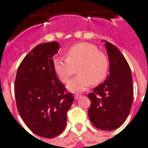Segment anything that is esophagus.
I'll list each match as a JSON object with an SVG mask.
<instances>
[{
    "label": "esophagus",
    "mask_w": 148,
    "mask_h": 148,
    "mask_svg": "<svg viewBox=\"0 0 148 148\" xmlns=\"http://www.w3.org/2000/svg\"><path fill=\"white\" fill-rule=\"evenodd\" d=\"M80 97H81V95H79V94H75V95H74V98H75V100L78 99Z\"/></svg>",
    "instance_id": "obj_1"
}]
</instances>
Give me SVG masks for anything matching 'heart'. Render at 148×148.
<instances>
[{
    "label": "heart",
    "mask_w": 148,
    "mask_h": 148,
    "mask_svg": "<svg viewBox=\"0 0 148 148\" xmlns=\"http://www.w3.org/2000/svg\"><path fill=\"white\" fill-rule=\"evenodd\" d=\"M66 58L56 57L53 69L64 83L69 81L75 68L78 75L68 82L66 88L73 92L87 90L91 83L99 84L104 79L109 68L108 57L89 43H79L66 51Z\"/></svg>",
    "instance_id": "obj_1"
}]
</instances>
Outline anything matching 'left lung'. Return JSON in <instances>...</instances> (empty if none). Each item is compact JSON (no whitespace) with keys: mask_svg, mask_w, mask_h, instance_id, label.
Instances as JSON below:
<instances>
[{"mask_svg":"<svg viewBox=\"0 0 148 148\" xmlns=\"http://www.w3.org/2000/svg\"><path fill=\"white\" fill-rule=\"evenodd\" d=\"M109 75L88 94L89 118L95 127L114 130L126 121L133 100V78L126 59L116 46L105 40Z\"/></svg>","mask_w":148,"mask_h":148,"instance_id":"left-lung-1","label":"left lung"}]
</instances>
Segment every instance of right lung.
<instances>
[{
    "label": "right lung",
    "mask_w": 148,
    "mask_h": 148,
    "mask_svg": "<svg viewBox=\"0 0 148 148\" xmlns=\"http://www.w3.org/2000/svg\"><path fill=\"white\" fill-rule=\"evenodd\" d=\"M60 48L56 41L36 46L21 63L15 82L18 113L32 133L44 138L64 131L74 100L53 69V57Z\"/></svg>",
    "instance_id": "right-lung-1"
}]
</instances>
